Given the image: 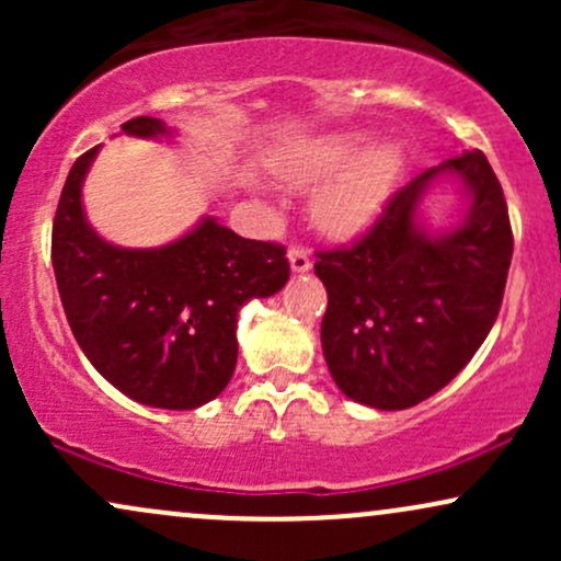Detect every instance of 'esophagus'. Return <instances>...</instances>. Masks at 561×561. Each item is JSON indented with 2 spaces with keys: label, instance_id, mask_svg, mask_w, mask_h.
<instances>
[{
  "label": "esophagus",
  "instance_id": "34e87169",
  "mask_svg": "<svg viewBox=\"0 0 561 561\" xmlns=\"http://www.w3.org/2000/svg\"><path fill=\"white\" fill-rule=\"evenodd\" d=\"M287 259H289V266H293L295 274H302V272H308V268H311V253L298 248V244H295V248H289Z\"/></svg>",
  "mask_w": 561,
  "mask_h": 561
}]
</instances>
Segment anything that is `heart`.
<instances>
[{
  "label": "heart",
  "mask_w": 561,
  "mask_h": 561,
  "mask_svg": "<svg viewBox=\"0 0 561 561\" xmlns=\"http://www.w3.org/2000/svg\"><path fill=\"white\" fill-rule=\"evenodd\" d=\"M364 145V134H330L298 147L279 163V171L295 182H319L344 171L321 190L317 199L319 221L337 234H353L369 227L401 176V147L377 145L362 152Z\"/></svg>",
  "instance_id": "obj_1"
}]
</instances>
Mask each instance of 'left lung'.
<instances>
[{
    "label": "left lung",
    "instance_id": "left-lung-1",
    "mask_svg": "<svg viewBox=\"0 0 561 561\" xmlns=\"http://www.w3.org/2000/svg\"><path fill=\"white\" fill-rule=\"evenodd\" d=\"M443 170L460 173L473 205L459 230L427 236L415 208ZM512 250L504 190L480 150L411 179L356 242L319 250L321 347L337 388L385 411L446 388L495 324Z\"/></svg>",
    "mask_w": 561,
    "mask_h": 561
}]
</instances>
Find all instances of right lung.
Segmentation results:
<instances>
[{
    "label": "right lung",
    "mask_w": 561,
    "mask_h": 561,
    "mask_svg": "<svg viewBox=\"0 0 561 561\" xmlns=\"http://www.w3.org/2000/svg\"><path fill=\"white\" fill-rule=\"evenodd\" d=\"M121 131L171 134L150 115L126 121ZM96 150L73 163L53 221V266L70 332L124 396L156 409H197L234 375L242 302L268 298L289 279L287 250L244 240L216 218L163 248H115L81 208Z\"/></svg>",
    "instance_id": "right-lung-1"
}]
</instances>
